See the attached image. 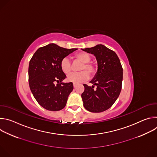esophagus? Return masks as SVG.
Returning <instances> with one entry per match:
<instances>
[{
  "mask_svg": "<svg viewBox=\"0 0 157 157\" xmlns=\"http://www.w3.org/2000/svg\"><path fill=\"white\" fill-rule=\"evenodd\" d=\"M76 86H77V84H76V83H73V87H76Z\"/></svg>",
  "mask_w": 157,
  "mask_h": 157,
  "instance_id": "34e87169",
  "label": "esophagus"
}]
</instances>
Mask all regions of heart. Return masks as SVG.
I'll use <instances>...</instances> for the list:
<instances>
[{
	"label": "heart",
	"instance_id": "obj_1",
	"mask_svg": "<svg viewBox=\"0 0 157 157\" xmlns=\"http://www.w3.org/2000/svg\"><path fill=\"white\" fill-rule=\"evenodd\" d=\"M76 58L82 63L80 67V70L82 71L70 74L67 76L66 79L68 81L73 83H79L85 81L89 78L88 72L89 74L93 75L96 71V68L93 64L89 63L91 60V56L86 53H79L77 54ZM60 66L62 71L66 75L69 74L71 71V61L68 58H64L62 59Z\"/></svg>",
	"mask_w": 157,
	"mask_h": 157
}]
</instances>
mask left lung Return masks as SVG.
I'll return each instance as SVG.
<instances>
[{
    "mask_svg": "<svg viewBox=\"0 0 157 157\" xmlns=\"http://www.w3.org/2000/svg\"><path fill=\"white\" fill-rule=\"evenodd\" d=\"M81 50L93 54L98 63L97 72L89 81L93 85L83 84L84 91L81 94L83 105L89 112L101 113L113 105L121 93L122 67L117 54L103 44ZM95 85L97 88L94 90Z\"/></svg>",
    "mask_w": 157,
    "mask_h": 157,
    "instance_id": "8db88e82",
    "label": "left lung"
}]
</instances>
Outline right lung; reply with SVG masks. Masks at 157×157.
Instances as JSON below:
<instances>
[{
  "label": "right lung",
  "instance_id": "right-lung-1",
  "mask_svg": "<svg viewBox=\"0 0 157 157\" xmlns=\"http://www.w3.org/2000/svg\"><path fill=\"white\" fill-rule=\"evenodd\" d=\"M78 48L67 49L55 43L38 48L29 66V81L32 93L38 103L52 111L63 109L73 89V84L63 82L66 75L61 69V61ZM57 82L55 85L54 83Z\"/></svg>",
  "mask_w": 157,
  "mask_h": 157
}]
</instances>
